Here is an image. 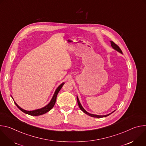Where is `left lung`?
Returning a JSON list of instances; mask_svg holds the SVG:
<instances>
[{"label": "left lung", "mask_w": 146, "mask_h": 146, "mask_svg": "<svg viewBox=\"0 0 146 146\" xmlns=\"http://www.w3.org/2000/svg\"><path fill=\"white\" fill-rule=\"evenodd\" d=\"M110 43H111V47L114 49V50H115L116 51H118L119 52H120V53H121V54H122V51H121V50L120 49V48L116 44H115L113 41H110ZM77 103H78V106H79V108H80V109L84 112V113H86V114H87V115H90V116H91V117H95V118H102V117H107V116H108V115H109L110 114H111L112 113H113L114 111H113L112 113H110V114H107V115H96V114H90V113H88L84 108H82V106H81V103H80V101H79V99H78V97L77 96Z\"/></svg>", "instance_id": "left-lung-1"}]
</instances>
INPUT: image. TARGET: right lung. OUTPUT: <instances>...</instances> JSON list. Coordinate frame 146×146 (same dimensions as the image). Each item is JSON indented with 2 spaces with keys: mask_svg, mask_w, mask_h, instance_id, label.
Listing matches in <instances>:
<instances>
[{
  "mask_svg": "<svg viewBox=\"0 0 146 146\" xmlns=\"http://www.w3.org/2000/svg\"><path fill=\"white\" fill-rule=\"evenodd\" d=\"M65 84V82H63L62 83V84L56 88V90H55V93L50 101V102L47 105H46V106H44V108H41V109H37V110H32V111H27V110H24L23 109L21 108L17 104L15 103V102H14V103L15 104V105L17 106V108L20 110H21L23 112L27 114H29V115H33V116H37V115H42V114H44L46 113H47L48 111H49L51 109H52L54 107V106L55 105V102H56V96H57V95L58 94V92H59V91L60 90V89L62 88V87H63L64 84Z\"/></svg>",
  "mask_w": 146,
  "mask_h": 146,
  "instance_id": "1",
  "label": "right lung"
}]
</instances>
